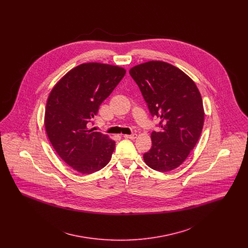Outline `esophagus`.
Returning a JSON list of instances; mask_svg holds the SVG:
<instances>
[{"mask_svg": "<svg viewBox=\"0 0 248 248\" xmlns=\"http://www.w3.org/2000/svg\"><path fill=\"white\" fill-rule=\"evenodd\" d=\"M137 137H138V135H137V134L124 135V138H125V139H129V140H135V139H137Z\"/></svg>", "mask_w": 248, "mask_h": 248, "instance_id": "1", "label": "esophagus"}]
</instances>
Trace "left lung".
<instances>
[{
    "label": "left lung",
    "mask_w": 248,
    "mask_h": 248,
    "mask_svg": "<svg viewBox=\"0 0 248 248\" xmlns=\"http://www.w3.org/2000/svg\"><path fill=\"white\" fill-rule=\"evenodd\" d=\"M129 73L151 114L161 120V131L152 133L153 146L143 155L144 162L156 171H171L187 159L199 140L204 121L199 89L185 72L165 61L142 63Z\"/></svg>",
    "instance_id": "obj_1"
}]
</instances>
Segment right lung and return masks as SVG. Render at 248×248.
I'll return each instance as SVG.
<instances>
[{
  "mask_svg": "<svg viewBox=\"0 0 248 248\" xmlns=\"http://www.w3.org/2000/svg\"><path fill=\"white\" fill-rule=\"evenodd\" d=\"M126 71L118 66L89 62L68 71L48 95L45 126L49 141L72 169L92 174L108 165L115 141L87 127L100 104Z\"/></svg>",
  "mask_w": 248,
  "mask_h": 248,
  "instance_id": "right-lung-1",
  "label": "right lung"
}]
</instances>
